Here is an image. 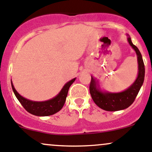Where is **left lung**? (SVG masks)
<instances>
[{
	"label": "left lung",
	"mask_w": 152,
	"mask_h": 152,
	"mask_svg": "<svg viewBox=\"0 0 152 152\" xmlns=\"http://www.w3.org/2000/svg\"><path fill=\"white\" fill-rule=\"evenodd\" d=\"M127 40L130 46L135 50L138 61V75L135 81L125 91L113 93L101 88L99 80L91 76L90 94L95 104L101 109L109 112L123 110L130 107L138 95L144 80L145 67L141 52L132 43L131 38L127 35Z\"/></svg>",
	"instance_id": "left-lung-1"
}]
</instances>
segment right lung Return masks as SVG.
I'll use <instances>...</instances> for the list:
<instances>
[{
  "label": "right lung",
  "instance_id": "obj_1",
  "mask_svg": "<svg viewBox=\"0 0 152 152\" xmlns=\"http://www.w3.org/2000/svg\"><path fill=\"white\" fill-rule=\"evenodd\" d=\"M75 80L76 77L73 78L69 82L65 83L60 92L56 96L49 100L43 101V102H35V101L30 100V99L23 97L17 92L11 80V87H12L13 91H14L16 97L21 103V104L23 106L24 108L32 115L39 116V117H45V116L54 115L62 109L65 101H66V96H67L69 87L75 82Z\"/></svg>",
  "mask_w": 152,
  "mask_h": 152
}]
</instances>
